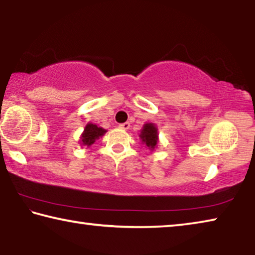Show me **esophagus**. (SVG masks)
Masks as SVG:
<instances>
[{"mask_svg": "<svg viewBox=\"0 0 255 255\" xmlns=\"http://www.w3.org/2000/svg\"><path fill=\"white\" fill-rule=\"evenodd\" d=\"M129 127H130V124H129V123H124V124H120L119 125V128L124 129V130H127Z\"/></svg>", "mask_w": 255, "mask_h": 255, "instance_id": "1", "label": "esophagus"}]
</instances>
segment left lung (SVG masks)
I'll return each mask as SVG.
<instances>
[{
    "label": "left lung",
    "mask_w": 255,
    "mask_h": 255,
    "mask_svg": "<svg viewBox=\"0 0 255 255\" xmlns=\"http://www.w3.org/2000/svg\"><path fill=\"white\" fill-rule=\"evenodd\" d=\"M141 140L144 141L147 147L150 149H154L157 145V128L155 127V125L153 124H146L144 125L143 130H141L140 136Z\"/></svg>",
    "instance_id": "obj_1"
}]
</instances>
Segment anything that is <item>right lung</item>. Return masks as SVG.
<instances>
[{
	"label": "right lung",
	"mask_w": 255,
	"mask_h": 255,
	"mask_svg": "<svg viewBox=\"0 0 255 255\" xmlns=\"http://www.w3.org/2000/svg\"><path fill=\"white\" fill-rule=\"evenodd\" d=\"M106 131L107 130H105V129L101 127H98L97 125L88 124L84 129V132L82 133V144L86 146H91L94 141H96V139H98L99 137H101Z\"/></svg>",
	"instance_id": "obj_1"
}]
</instances>
